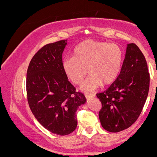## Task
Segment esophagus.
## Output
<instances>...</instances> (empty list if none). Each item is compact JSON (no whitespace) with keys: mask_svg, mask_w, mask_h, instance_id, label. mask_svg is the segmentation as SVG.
I'll return each instance as SVG.
<instances>
[{"mask_svg":"<svg viewBox=\"0 0 157 157\" xmlns=\"http://www.w3.org/2000/svg\"><path fill=\"white\" fill-rule=\"evenodd\" d=\"M85 96H86V97L87 99H90V98H93V97H94L95 94H86Z\"/></svg>","mask_w":157,"mask_h":157,"instance_id":"esophagus-1","label":"esophagus"}]
</instances>
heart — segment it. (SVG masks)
<instances>
[{
    "label": "heart",
    "instance_id": "heart-1",
    "mask_svg": "<svg viewBox=\"0 0 157 157\" xmlns=\"http://www.w3.org/2000/svg\"><path fill=\"white\" fill-rule=\"evenodd\" d=\"M123 62V52L116 44L89 39L82 41L75 48L73 57L63 61V68L69 80L80 85L85 91L97 89L102 85H109L116 80Z\"/></svg>",
    "mask_w": 157,
    "mask_h": 157
}]
</instances>
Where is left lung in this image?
Returning a JSON list of instances; mask_svg holds the SVG:
<instances>
[{
	"label": "left lung",
	"instance_id": "8db88e82",
	"mask_svg": "<svg viewBox=\"0 0 157 157\" xmlns=\"http://www.w3.org/2000/svg\"><path fill=\"white\" fill-rule=\"evenodd\" d=\"M149 84L145 56L136 44H128L118 77L106 91L97 94L102 103L99 118L102 128L116 133L132 125L146 101Z\"/></svg>",
	"mask_w": 157,
	"mask_h": 157
}]
</instances>
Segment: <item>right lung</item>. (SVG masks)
<instances>
[{"label": "right lung", "mask_w": 157, "mask_h": 157, "mask_svg": "<svg viewBox=\"0 0 157 157\" xmlns=\"http://www.w3.org/2000/svg\"><path fill=\"white\" fill-rule=\"evenodd\" d=\"M67 40L44 46L34 55L26 74L29 105L37 121L53 134L65 136L76 129V111L84 94L68 80L62 54Z\"/></svg>", "instance_id": "add662e5"}]
</instances>
